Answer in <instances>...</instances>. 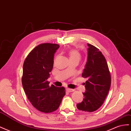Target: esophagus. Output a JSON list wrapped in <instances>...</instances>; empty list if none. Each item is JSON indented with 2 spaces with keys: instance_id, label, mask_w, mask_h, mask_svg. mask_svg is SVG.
I'll list each match as a JSON object with an SVG mask.
<instances>
[{
  "instance_id": "1",
  "label": "esophagus",
  "mask_w": 131,
  "mask_h": 131,
  "mask_svg": "<svg viewBox=\"0 0 131 131\" xmlns=\"http://www.w3.org/2000/svg\"><path fill=\"white\" fill-rule=\"evenodd\" d=\"M66 91L68 92H73L74 90L73 89H69V88H67Z\"/></svg>"
}]
</instances>
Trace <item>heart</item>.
I'll return each instance as SVG.
<instances>
[{"label":"heart","instance_id":"1","mask_svg":"<svg viewBox=\"0 0 131 131\" xmlns=\"http://www.w3.org/2000/svg\"><path fill=\"white\" fill-rule=\"evenodd\" d=\"M68 54L70 60H78L79 61L81 58V54L79 51L76 49H72L68 51Z\"/></svg>","mask_w":131,"mask_h":131}]
</instances>
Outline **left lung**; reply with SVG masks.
Masks as SVG:
<instances>
[{"label": "left lung", "mask_w": 131, "mask_h": 131, "mask_svg": "<svg viewBox=\"0 0 131 131\" xmlns=\"http://www.w3.org/2000/svg\"><path fill=\"white\" fill-rule=\"evenodd\" d=\"M88 44V57L82 77L88 79L86 91L82 102L77 104L79 110L93 112L103 104L111 85V75L106 59L98 48Z\"/></svg>", "instance_id": "left-lung-1"}]
</instances>
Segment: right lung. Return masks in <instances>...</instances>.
Wrapping results in <instances>:
<instances>
[{"mask_svg":"<svg viewBox=\"0 0 131 131\" xmlns=\"http://www.w3.org/2000/svg\"><path fill=\"white\" fill-rule=\"evenodd\" d=\"M56 43H43L31 50L23 66L22 83L32 105L40 112L56 111L65 96L64 87L50 86L47 79L53 66L54 53L59 48Z\"/></svg>","mask_w":131,"mask_h":131,"instance_id":"right-lung-1","label":"right lung"}]
</instances>
